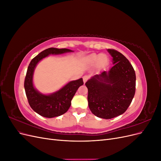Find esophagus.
<instances>
[{
	"label": "esophagus",
	"instance_id": "34e87169",
	"mask_svg": "<svg viewBox=\"0 0 161 161\" xmlns=\"http://www.w3.org/2000/svg\"><path fill=\"white\" fill-rule=\"evenodd\" d=\"M82 79H83V82H84V83H85V82L87 81V80L89 79V76L85 75V76H83V78H82Z\"/></svg>",
	"mask_w": 161,
	"mask_h": 161
}]
</instances>
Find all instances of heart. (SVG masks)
<instances>
[{"label":"heart","instance_id":"1","mask_svg":"<svg viewBox=\"0 0 161 161\" xmlns=\"http://www.w3.org/2000/svg\"><path fill=\"white\" fill-rule=\"evenodd\" d=\"M92 60L93 62H105L106 58H105V55L103 54H99V55H93L92 56Z\"/></svg>","mask_w":161,"mask_h":161}]
</instances>
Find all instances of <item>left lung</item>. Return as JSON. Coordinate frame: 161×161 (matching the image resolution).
<instances>
[{"mask_svg":"<svg viewBox=\"0 0 161 161\" xmlns=\"http://www.w3.org/2000/svg\"><path fill=\"white\" fill-rule=\"evenodd\" d=\"M108 51L113 57V67L85 83L90 110L98 118L106 119L123 114L136 91V74L129 60L117 50Z\"/></svg>","mask_w":161,"mask_h":161,"instance_id":"1","label":"left lung"}]
</instances>
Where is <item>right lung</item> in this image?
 <instances>
[{
	"instance_id": "1",
	"label": "right lung",
	"mask_w": 161,
	"mask_h": 161,
	"mask_svg": "<svg viewBox=\"0 0 161 161\" xmlns=\"http://www.w3.org/2000/svg\"><path fill=\"white\" fill-rule=\"evenodd\" d=\"M72 52L73 51L66 48L58 49L50 47L40 52L30 63L24 82V87L29 104L39 115L52 118L65 114L71 105V101L77 89L83 85V80L81 78L69 82L60 90L50 95L41 93L33 86V72L39 62L50 54H62Z\"/></svg>"
}]
</instances>
